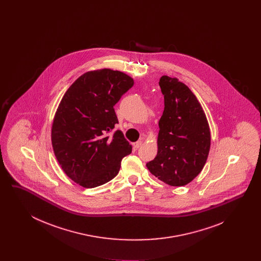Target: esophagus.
I'll use <instances>...</instances> for the list:
<instances>
[{
	"mask_svg": "<svg viewBox=\"0 0 261 261\" xmlns=\"http://www.w3.org/2000/svg\"><path fill=\"white\" fill-rule=\"evenodd\" d=\"M141 145H142V141H138V142L133 144V148L136 149H139L141 147Z\"/></svg>",
	"mask_w": 261,
	"mask_h": 261,
	"instance_id": "1",
	"label": "esophagus"
}]
</instances>
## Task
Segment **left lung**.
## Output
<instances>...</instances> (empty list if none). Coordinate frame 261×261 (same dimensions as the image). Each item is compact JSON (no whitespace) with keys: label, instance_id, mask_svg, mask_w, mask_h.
Listing matches in <instances>:
<instances>
[{"label":"left lung","instance_id":"left-lung-1","mask_svg":"<svg viewBox=\"0 0 261 261\" xmlns=\"http://www.w3.org/2000/svg\"><path fill=\"white\" fill-rule=\"evenodd\" d=\"M164 111L159 121L158 154L149 172L173 187L185 186L202 170L211 149V129L193 92L177 78L163 75Z\"/></svg>","mask_w":261,"mask_h":261}]
</instances>
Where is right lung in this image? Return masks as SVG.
I'll use <instances>...</instances> for the list:
<instances>
[{
	"mask_svg": "<svg viewBox=\"0 0 261 261\" xmlns=\"http://www.w3.org/2000/svg\"><path fill=\"white\" fill-rule=\"evenodd\" d=\"M134 85L121 71L103 68L81 75L68 88L51 126V145L62 170L84 188L108 183L132 146L120 130L113 107Z\"/></svg>",
	"mask_w": 261,
	"mask_h": 261,
	"instance_id": "right-lung-1",
	"label": "right lung"
}]
</instances>
